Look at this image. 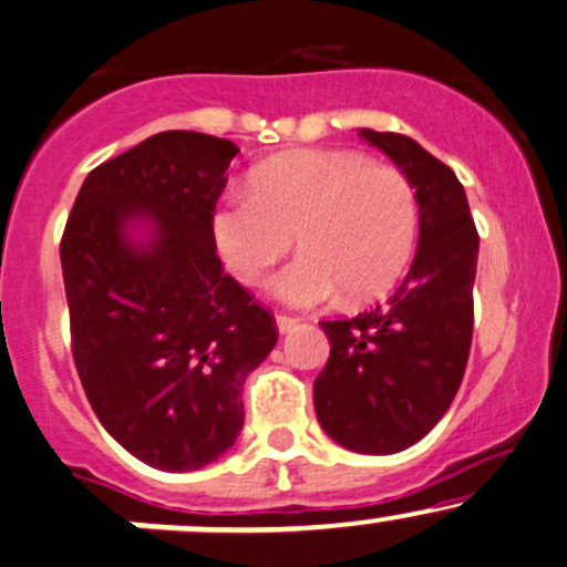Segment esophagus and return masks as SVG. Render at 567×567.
Listing matches in <instances>:
<instances>
[{
	"label": "esophagus",
	"mask_w": 567,
	"mask_h": 567,
	"mask_svg": "<svg viewBox=\"0 0 567 567\" xmlns=\"http://www.w3.org/2000/svg\"><path fill=\"white\" fill-rule=\"evenodd\" d=\"M296 326H298V317L277 315V331H279V333H290Z\"/></svg>",
	"instance_id": "esophagus-1"
}]
</instances>
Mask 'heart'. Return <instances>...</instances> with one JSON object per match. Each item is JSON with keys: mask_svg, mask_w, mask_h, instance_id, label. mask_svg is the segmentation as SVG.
I'll list each match as a JSON object with an SVG mask.
<instances>
[{"mask_svg": "<svg viewBox=\"0 0 567 567\" xmlns=\"http://www.w3.org/2000/svg\"><path fill=\"white\" fill-rule=\"evenodd\" d=\"M416 196L406 174L352 151L274 155L250 174V196L223 198L213 213L215 247L241 282H260L293 247L271 293L317 307L344 290L352 301L382 296L406 269L416 239Z\"/></svg>", "mask_w": 567, "mask_h": 567, "instance_id": "1", "label": "heart"}]
</instances>
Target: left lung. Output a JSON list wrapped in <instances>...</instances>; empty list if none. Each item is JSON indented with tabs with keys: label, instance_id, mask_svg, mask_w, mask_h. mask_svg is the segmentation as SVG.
I'll return each instance as SVG.
<instances>
[{
	"label": "left lung",
	"instance_id": "left-lung-1",
	"mask_svg": "<svg viewBox=\"0 0 567 567\" xmlns=\"http://www.w3.org/2000/svg\"><path fill=\"white\" fill-rule=\"evenodd\" d=\"M406 174L420 241L406 277L379 307L320 322L331 358L315 379V412L336 444L393 455L431 433L455 401L474 336L478 234L455 172L412 136L360 128Z\"/></svg>",
	"mask_w": 567,
	"mask_h": 567
}]
</instances>
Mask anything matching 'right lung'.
<instances>
[{
	"label": "right lung",
	"instance_id": "add662e5",
	"mask_svg": "<svg viewBox=\"0 0 567 567\" xmlns=\"http://www.w3.org/2000/svg\"><path fill=\"white\" fill-rule=\"evenodd\" d=\"M239 147L161 132L96 166L64 239L72 354L112 439L161 471H198L245 425L241 388L274 317L223 271L215 204Z\"/></svg>",
	"mask_w": 567,
	"mask_h": 567
}]
</instances>
